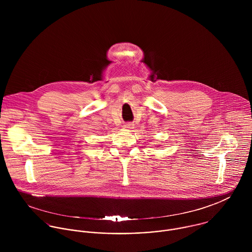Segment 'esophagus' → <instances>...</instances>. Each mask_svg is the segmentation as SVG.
Returning a JSON list of instances; mask_svg holds the SVG:
<instances>
[{
    "instance_id": "1",
    "label": "esophagus",
    "mask_w": 252,
    "mask_h": 252,
    "mask_svg": "<svg viewBox=\"0 0 252 252\" xmlns=\"http://www.w3.org/2000/svg\"><path fill=\"white\" fill-rule=\"evenodd\" d=\"M133 126H134V124H132V123H126V124L124 125V128L130 130V129H133V128H134Z\"/></svg>"
}]
</instances>
